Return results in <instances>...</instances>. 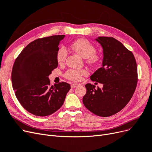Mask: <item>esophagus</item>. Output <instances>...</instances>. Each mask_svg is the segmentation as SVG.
Instances as JSON below:
<instances>
[{
  "instance_id": "obj_1",
  "label": "esophagus",
  "mask_w": 152,
  "mask_h": 152,
  "mask_svg": "<svg viewBox=\"0 0 152 152\" xmlns=\"http://www.w3.org/2000/svg\"><path fill=\"white\" fill-rule=\"evenodd\" d=\"M79 85H80V84H78V83H72V84L71 85V86L72 88H76Z\"/></svg>"
}]
</instances>
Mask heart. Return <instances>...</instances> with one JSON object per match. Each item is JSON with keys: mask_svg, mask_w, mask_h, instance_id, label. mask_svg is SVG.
<instances>
[{"mask_svg": "<svg viewBox=\"0 0 152 152\" xmlns=\"http://www.w3.org/2000/svg\"><path fill=\"white\" fill-rule=\"evenodd\" d=\"M71 48L78 54L86 58V62L91 66H96L101 60V57L96 53V47L86 39H79L72 42ZM68 55L67 48L64 46H61L57 52V61L58 64H62L66 60ZM87 74L84 69H68L64 74L67 79L77 81L81 79V77Z\"/></svg>", "mask_w": 152, "mask_h": 152, "instance_id": "heart-1", "label": "heart"}]
</instances>
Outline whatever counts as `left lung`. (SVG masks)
<instances>
[{
  "instance_id": "8db88e82",
  "label": "left lung",
  "mask_w": 152,
  "mask_h": 152,
  "mask_svg": "<svg viewBox=\"0 0 152 152\" xmlns=\"http://www.w3.org/2000/svg\"><path fill=\"white\" fill-rule=\"evenodd\" d=\"M104 52L102 67L90 76L93 81L103 84L102 88L88 83L83 104L92 113L109 117L121 111L133 96L138 82L134 56L113 37L96 39Z\"/></svg>"
}]
</instances>
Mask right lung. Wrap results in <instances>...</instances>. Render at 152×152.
Listing matches in <instances>:
<instances>
[{"mask_svg":"<svg viewBox=\"0 0 152 152\" xmlns=\"http://www.w3.org/2000/svg\"><path fill=\"white\" fill-rule=\"evenodd\" d=\"M64 37L37 39L24 48L14 63L13 90L23 108L35 115L43 117L54 113L62 107L71 89L66 82L51 85L48 77L57 67L58 45Z\"/></svg>","mask_w":152,"mask_h":152,"instance_id":"1","label":"right lung"}]
</instances>
